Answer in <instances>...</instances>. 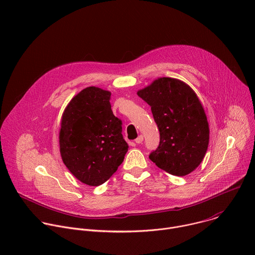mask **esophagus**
<instances>
[{"label": "esophagus", "instance_id": "esophagus-1", "mask_svg": "<svg viewBox=\"0 0 255 255\" xmlns=\"http://www.w3.org/2000/svg\"><path fill=\"white\" fill-rule=\"evenodd\" d=\"M142 141H143V136L142 135H139L136 139H135V142L137 143V144H140V143H142Z\"/></svg>", "mask_w": 255, "mask_h": 255}]
</instances>
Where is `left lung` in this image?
<instances>
[{"mask_svg":"<svg viewBox=\"0 0 255 255\" xmlns=\"http://www.w3.org/2000/svg\"><path fill=\"white\" fill-rule=\"evenodd\" d=\"M137 95L150 106L160 134L149 158L172 175L195 170L209 144L207 117L195 92L178 80L160 78Z\"/></svg>","mask_w":255,"mask_h":255,"instance_id":"obj_1","label":"left lung"}]
</instances>
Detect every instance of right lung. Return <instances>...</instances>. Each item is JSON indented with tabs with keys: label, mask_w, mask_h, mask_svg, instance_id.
Instances as JSON below:
<instances>
[{
	"label": "right lung",
	"mask_w": 255,
	"mask_h": 255,
	"mask_svg": "<svg viewBox=\"0 0 255 255\" xmlns=\"http://www.w3.org/2000/svg\"><path fill=\"white\" fill-rule=\"evenodd\" d=\"M111 93L89 87L67 105L59 132L63 163L82 183L100 186L123 162L128 144L111 110Z\"/></svg>",
	"instance_id": "obj_1"
}]
</instances>
